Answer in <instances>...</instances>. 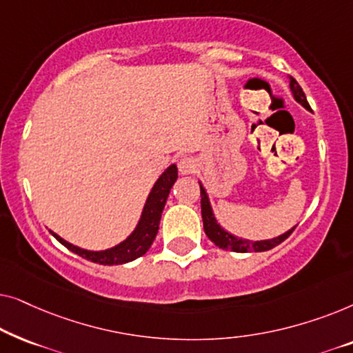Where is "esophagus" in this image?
I'll return each mask as SVG.
<instances>
[{"label": "esophagus", "instance_id": "obj_1", "mask_svg": "<svg viewBox=\"0 0 353 353\" xmlns=\"http://www.w3.org/2000/svg\"><path fill=\"white\" fill-rule=\"evenodd\" d=\"M178 170H180L181 175H191V173L196 172V162L194 159L191 157H183L178 162Z\"/></svg>", "mask_w": 353, "mask_h": 353}]
</instances>
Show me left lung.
<instances>
[{
	"mask_svg": "<svg viewBox=\"0 0 353 353\" xmlns=\"http://www.w3.org/2000/svg\"><path fill=\"white\" fill-rule=\"evenodd\" d=\"M289 86H291L294 99H296L299 104H302L303 108L310 110V105H308L305 93H303L301 85H299L292 77H289ZM199 186H201V212H202V221H204V231L207 238H209L215 245H219L220 249L233 250V252H252V250H255V252H263V250H270L273 249L274 245L281 244L283 241L289 238L292 231L296 230V226H294V228L286 231V233L281 236H278V238L263 239V241H249V239L236 238V236L228 233V231L223 230L219 225L214 212H212L209 196H207L205 188L202 186L201 181H199Z\"/></svg>",
	"mask_w": 353,
	"mask_h": 353,
	"instance_id": "obj_1",
	"label": "left lung"
}]
</instances>
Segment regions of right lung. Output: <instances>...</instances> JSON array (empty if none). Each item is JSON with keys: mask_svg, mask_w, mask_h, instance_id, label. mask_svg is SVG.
<instances>
[{"mask_svg": "<svg viewBox=\"0 0 353 353\" xmlns=\"http://www.w3.org/2000/svg\"><path fill=\"white\" fill-rule=\"evenodd\" d=\"M178 178V168L175 163H172L170 167L167 168L165 172L159 176L156 185L152 186L151 192H149L146 204H144L141 219H139L137 228L132 234L128 236L127 239L122 241V243L115 245V248L105 249V250H86L80 249L77 245L67 243L65 239H62L61 236L56 233L51 234L59 241L62 245H65L67 249L75 252L80 257L86 260H91V262L99 263V265H122L128 263L132 260L141 257L151 248L152 241L156 239L157 231H159V223H161L162 210L165 207L168 192H170L173 183L176 181Z\"/></svg>", "mask_w": 353, "mask_h": 353, "instance_id": "obj_1", "label": "right lung"}]
</instances>
